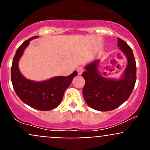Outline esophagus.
Instances as JSON below:
<instances>
[{"label":"esophagus","instance_id":"esophagus-1","mask_svg":"<svg viewBox=\"0 0 150 150\" xmlns=\"http://www.w3.org/2000/svg\"><path fill=\"white\" fill-rule=\"evenodd\" d=\"M77 71H78V75H81V74L83 73V68L81 67H80L78 68Z\"/></svg>","mask_w":150,"mask_h":150}]
</instances>
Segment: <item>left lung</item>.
<instances>
[{"instance_id":"1","label":"left lung","mask_w":150,"mask_h":150,"mask_svg":"<svg viewBox=\"0 0 150 150\" xmlns=\"http://www.w3.org/2000/svg\"><path fill=\"white\" fill-rule=\"evenodd\" d=\"M117 46L128 61L121 78L110 79L101 75L98 72L99 59L85 67L86 71L82 74L85 79L83 89L85 101L96 110L106 112L115 110L129 98L134 90L137 81V66L133 51L119 38Z\"/></svg>"}]
</instances>
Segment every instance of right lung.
Returning a JSON list of instances; mask_svg holds the SVG:
<instances>
[{"instance_id": "right-lung-1", "label": "right lung", "mask_w": 150, "mask_h": 150, "mask_svg": "<svg viewBox=\"0 0 150 150\" xmlns=\"http://www.w3.org/2000/svg\"><path fill=\"white\" fill-rule=\"evenodd\" d=\"M38 37L30 38L18 48L12 62L11 82L15 92L24 103L36 110L48 111L61 103L64 91L78 72L75 71L68 76L54 77L42 82L25 78L19 69V60L30 40Z\"/></svg>"}]
</instances>
